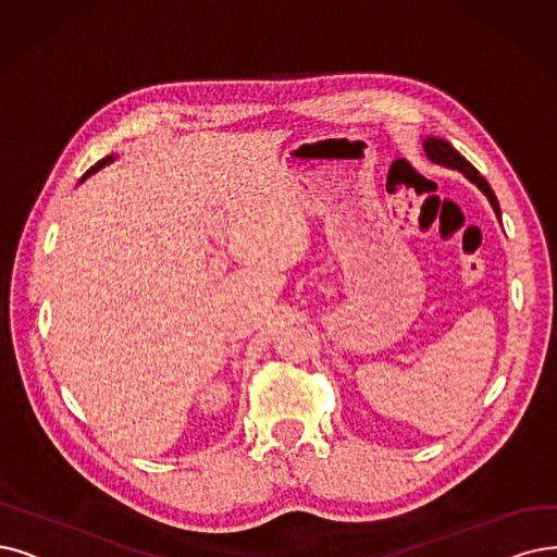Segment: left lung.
<instances>
[{
    "mask_svg": "<svg viewBox=\"0 0 557 557\" xmlns=\"http://www.w3.org/2000/svg\"><path fill=\"white\" fill-rule=\"evenodd\" d=\"M425 152H428V158L434 162V164H441V166H448V169H455V171H459V173H463L466 177H469L471 183H475L482 191H484V196L488 198V203H492V208L496 210V214L500 216V208H498V198H496V194H494V189L488 187V183L484 181V177L480 175V171L471 164V162H466V158H461V154L448 144V141H443V139H428L425 141Z\"/></svg>",
    "mask_w": 557,
    "mask_h": 557,
    "instance_id": "obj_1",
    "label": "left lung"
}]
</instances>
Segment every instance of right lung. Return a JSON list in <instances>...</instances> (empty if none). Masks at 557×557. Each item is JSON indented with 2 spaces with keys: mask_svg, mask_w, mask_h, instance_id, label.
Segmentation results:
<instances>
[{
  "mask_svg": "<svg viewBox=\"0 0 557 557\" xmlns=\"http://www.w3.org/2000/svg\"><path fill=\"white\" fill-rule=\"evenodd\" d=\"M107 162H111V158H107V160H100L96 166H91V169L86 171V175H84V177H88V175H91V173H96V171H98V169H102ZM84 177H82V181H84ZM82 181H79V183H82Z\"/></svg>",
  "mask_w": 557,
  "mask_h": 557,
  "instance_id": "add662e5",
  "label": "right lung"
}]
</instances>
